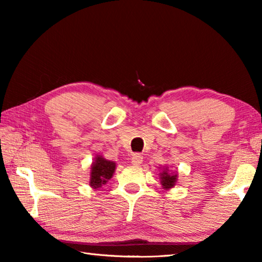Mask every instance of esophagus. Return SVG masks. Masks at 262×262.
Listing matches in <instances>:
<instances>
[{
  "label": "esophagus",
  "mask_w": 262,
  "mask_h": 262,
  "mask_svg": "<svg viewBox=\"0 0 262 262\" xmlns=\"http://www.w3.org/2000/svg\"><path fill=\"white\" fill-rule=\"evenodd\" d=\"M142 162H143V157L141 156V155H139V154H134L133 155V157H132V164L133 165H141L142 164Z\"/></svg>",
  "instance_id": "1"
}]
</instances>
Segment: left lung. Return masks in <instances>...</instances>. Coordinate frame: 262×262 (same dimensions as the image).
Wrapping results in <instances>:
<instances>
[{
	"label": "left lung",
	"instance_id": "left-lung-1",
	"mask_svg": "<svg viewBox=\"0 0 262 262\" xmlns=\"http://www.w3.org/2000/svg\"><path fill=\"white\" fill-rule=\"evenodd\" d=\"M159 176H161L162 185L164 186V188L173 187V186L177 183V174H170V173H168L167 167Z\"/></svg>",
	"mask_w": 262,
	"mask_h": 262
}]
</instances>
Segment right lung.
I'll list each match as a JSON object with an SVG mask.
<instances>
[{
    "label": "right lung",
    "instance_id": "right-lung-1",
    "mask_svg": "<svg viewBox=\"0 0 262 262\" xmlns=\"http://www.w3.org/2000/svg\"><path fill=\"white\" fill-rule=\"evenodd\" d=\"M115 170V163L107 161L101 156H97L91 166L90 186L98 188L101 185H105L107 180L112 178Z\"/></svg>",
    "mask_w": 262,
    "mask_h": 262
}]
</instances>
